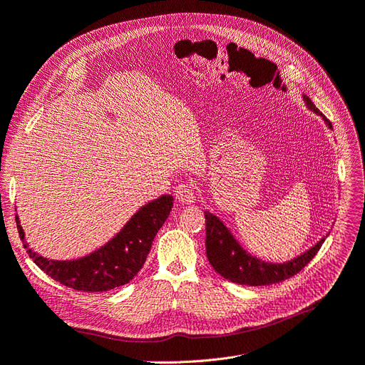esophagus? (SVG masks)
I'll use <instances>...</instances> for the list:
<instances>
[{
  "label": "esophagus",
  "mask_w": 365,
  "mask_h": 365,
  "mask_svg": "<svg viewBox=\"0 0 365 365\" xmlns=\"http://www.w3.org/2000/svg\"><path fill=\"white\" fill-rule=\"evenodd\" d=\"M175 200L182 205H192L195 201L194 187L190 183H180L175 186Z\"/></svg>",
  "instance_id": "1"
}]
</instances>
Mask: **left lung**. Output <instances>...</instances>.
<instances>
[{
    "mask_svg": "<svg viewBox=\"0 0 365 365\" xmlns=\"http://www.w3.org/2000/svg\"><path fill=\"white\" fill-rule=\"evenodd\" d=\"M304 102L309 111L320 115L322 120L325 121V125L329 129H332L331 121L317 110L312 99L308 96H304ZM205 218L207 260L221 277L232 282H237V284L269 286L275 284V282L284 281L302 271L317 254L323 242H325V236H323L316 245L298 255V257L284 263L264 262L242 248L233 233L228 230L227 225L217 217V215L206 210Z\"/></svg>",
    "mask_w": 365,
    "mask_h": 365,
    "instance_id": "8db88e82",
    "label": "left lung"
}]
</instances>
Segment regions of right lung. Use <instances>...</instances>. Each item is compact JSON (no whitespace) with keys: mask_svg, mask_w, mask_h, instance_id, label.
<instances>
[{"mask_svg":"<svg viewBox=\"0 0 365 365\" xmlns=\"http://www.w3.org/2000/svg\"><path fill=\"white\" fill-rule=\"evenodd\" d=\"M173 207V195H160L140 207L123 228L103 247L76 260H49L25 242L16 217L19 237L30 259L60 284L83 292H106L125 286L140 272L153 239Z\"/></svg>","mask_w":365,"mask_h":365,"instance_id":"right-lung-1","label":"right lung"}]
</instances>
